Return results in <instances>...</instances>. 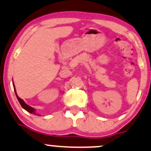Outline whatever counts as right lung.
Returning <instances> with one entry per match:
<instances>
[{"instance_id":"obj_1","label":"right lung","mask_w":151,"mask_h":151,"mask_svg":"<svg viewBox=\"0 0 151 151\" xmlns=\"http://www.w3.org/2000/svg\"><path fill=\"white\" fill-rule=\"evenodd\" d=\"M13 86H14V91H15V94H16V96H17V98L18 101L19 102L20 105H21V106L23 108H24V110H26L27 111H28L29 113H32V114H35V110L33 108H32V107L29 106L28 105H27V104L25 103V102L23 101V99H22L21 98H19V97H18V95L17 94V92H16V88H15V86H14V82H13Z\"/></svg>"}]
</instances>
